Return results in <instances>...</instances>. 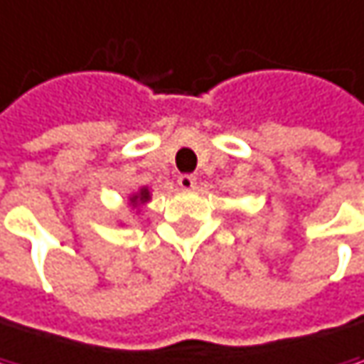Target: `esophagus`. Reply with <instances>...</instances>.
Returning a JSON list of instances; mask_svg holds the SVG:
<instances>
[{"instance_id":"1","label":"esophagus","mask_w":364,"mask_h":364,"mask_svg":"<svg viewBox=\"0 0 364 364\" xmlns=\"http://www.w3.org/2000/svg\"><path fill=\"white\" fill-rule=\"evenodd\" d=\"M178 184H180L182 191H194L196 188V178L191 176V173H184V176L178 178Z\"/></svg>"}]
</instances>
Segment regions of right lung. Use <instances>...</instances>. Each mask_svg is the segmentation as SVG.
<instances>
[{
    "label": "right lung",
    "mask_w": 364,
    "mask_h": 364,
    "mask_svg": "<svg viewBox=\"0 0 364 364\" xmlns=\"http://www.w3.org/2000/svg\"><path fill=\"white\" fill-rule=\"evenodd\" d=\"M149 200H151V192H149V188H147V186L139 188V192H133V194L129 196V205H131L133 209H136V213L141 210V207H143V205H147Z\"/></svg>",
    "instance_id": "add662e5"
}]
</instances>
